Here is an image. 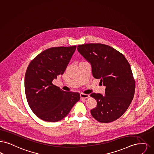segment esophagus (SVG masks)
I'll return each instance as SVG.
<instances>
[{
  "mask_svg": "<svg viewBox=\"0 0 154 154\" xmlns=\"http://www.w3.org/2000/svg\"><path fill=\"white\" fill-rule=\"evenodd\" d=\"M89 97H90L89 95V94H84V93L80 94V97H81V99H88Z\"/></svg>",
  "mask_w": 154,
  "mask_h": 154,
  "instance_id": "34e87169",
  "label": "esophagus"
}]
</instances>
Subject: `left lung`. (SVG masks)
<instances>
[{
    "mask_svg": "<svg viewBox=\"0 0 154 154\" xmlns=\"http://www.w3.org/2000/svg\"><path fill=\"white\" fill-rule=\"evenodd\" d=\"M79 52L92 65L93 76L106 86L105 96L93 93L97 101L91 115L100 123H111L121 117L134 96L135 82L129 62L122 53L101 43L77 46Z\"/></svg>",
    "mask_w": 154,
    "mask_h": 154,
    "instance_id": "obj_1",
    "label": "left lung"
}]
</instances>
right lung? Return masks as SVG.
<instances>
[{
	"instance_id": "obj_1",
	"label": "right lung",
	"mask_w": 154,
	"mask_h": 154,
	"mask_svg": "<svg viewBox=\"0 0 154 154\" xmlns=\"http://www.w3.org/2000/svg\"><path fill=\"white\" fill-rule=\"evenodd\" d=\"M76 46L54 47L36 56L25 74V94L31 111L45 122H57L68 115L80 100L79 93L65 92L52 81L62 74Z\"/></svg>"
}]
</instances>
